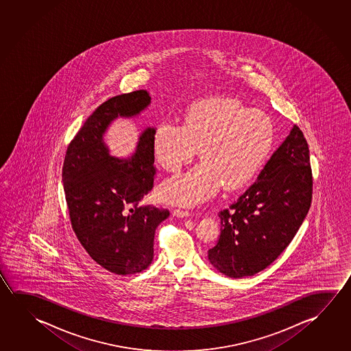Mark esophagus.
Segmentation results:
<instances>
[{"label":"esophagus","instance_id":"obj_1","mask_svg":"<svg viewBox=\"0 0 351 351\" xmlns=\"http://www.w3.org/2000/svg\"><path fill=\"white\" fill-rule=\"evenodd\" d=\"M173 214L175 217H178V218H189V217L192 215L190 212H187V210H181V209H175Z\"/></svg>","mask_w":351,"mask_h":351}]
</instances>
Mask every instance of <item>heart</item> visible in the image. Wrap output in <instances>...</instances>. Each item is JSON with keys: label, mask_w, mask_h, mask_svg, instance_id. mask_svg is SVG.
<instances>
[{"label": "heart", "mask_w": 351, "mask_h": 351, "mask_svg": "<svg viewBox=\"0 0 351 351\" xmlns=\"http://www.w3.org/2000/svg\"><path fill=\"white\" fill-rule=\"evenodd\" d=\"M274 143L269 116L235 99L213 98L195 104L184 125L162 122L156 127L153 148L161 167L176 173L192 161L199 148L203 162L167 178L161 199L192 207L208 201L224 187L241 190L252 182Z\"/></svg>", "instance_id": "b5f03b06"}]
</instances>
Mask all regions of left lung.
<instances>
[{"instance_id": "obj_1", "label": "left lung", "mask_w": 351, "mask_h": 351, "mask_svg": "<svg viewBox=\"0 0 351 351\" xmlns=\"http://www.w3.org/2000/svg\"><path fill=\"white\" fill-rule=\"evenodd\" d=\"M308 144L293 126L239 199L219 212L221 232L208 258L229 278L254 276L276 261L300 229L312 201Z\"/></svg>"}]
</instances>
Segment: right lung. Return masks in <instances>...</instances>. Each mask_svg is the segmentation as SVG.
<instances>
[{"label": "right lung", "instance_id": "right-lung-1", "mask_svg": "<svg viewBox=\"0 0 351 351\" xmlns=\"http://www.w3.org/2000/svg\"><path fill=\"white\" fill-rule=\"evenodd\" d=\"M150 103L147 90L110 98L86 119L66 150L62 181L77 239L98 265L117 276L148 268L156 228L167 209L139 206L154 186V128L139 137L128 160L109 156L103 134L119 116L132 117Z\"/></svg>", "mask_w": 351, "mask_h": 351}]
</instances>
